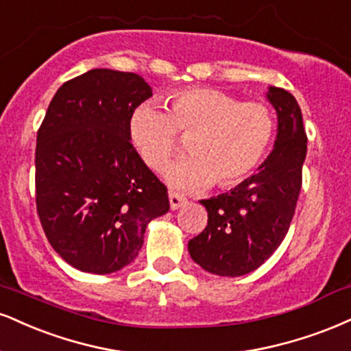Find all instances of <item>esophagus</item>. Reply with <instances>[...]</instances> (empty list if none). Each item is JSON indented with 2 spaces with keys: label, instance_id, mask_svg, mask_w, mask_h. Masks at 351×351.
Instances as JSON below:
<instances>
[{
  "label": "esophagus",
  "instance_id": "esophagus-1",
  "mask_svg": "<svg viewBox=\"0 0 351 351\" xmlns=\"http://www.w3.org/2000/svg\"><path fill=\"white\" fill-rule=\"evenodd\" d=\"M168 199H170V209H171V210L180 209L181 206L186 204V199H184L183 196H180L178 193L170 191V193H168Z\"/></svg>",
  "mask_w": 351,
  "mask_h": 351
}]
</instances>
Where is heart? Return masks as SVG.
<instances>
[{
  "label": "heart",
  "instance_id": "obj_1",
  "mask_svg": "<svg viewBox=\"0 0 351 351\" xmlns=\"http://www.w3.org/2000/svg\"><path fill=\"white\" fill-rule=\"evenodd\" d=\"M137 106L129 117V138L138 157L160 170L178 147V134L189 135L191 155L165 170L168 184L194 191L216 183L234 186L258 168L274 137V117L261 103H240L213 88H188Z\"/></svg>",
  "mask_w": 351,
  "mask_h": 351
}]
</instances>
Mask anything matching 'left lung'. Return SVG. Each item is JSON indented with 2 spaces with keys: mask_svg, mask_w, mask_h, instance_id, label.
Returning a JSON list of instances; mask_svg holds the SVG:
<instances>
[{
  "mask_svg": "<svg viewBox=\"0 0 351 351\" xmlns=\"http://www.w3.org/2000/svg\"><path fill=\"white\" fill-rule=\"evenodd\" d=\"M267 99L278 119L271 154L229 193L199 201L208 226L188 242L191 258L219 276H242L261 267L288 234L296 209L307 154L301 108L282 88L268 86Z\"/></svg>",
  "mask_w": 351,
  "mask_h": 351,
  "instance_id": "obj_1",
  "label": "left lung"
}]
</instances>
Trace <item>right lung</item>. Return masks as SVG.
<instances>
[{
    "label": "right lung",
    "mask_w": 351,
    "mask_h": 351,
    "mask_svg": "<svg viewBox=\"0 0 351 351\" xmlns=\"http://www.w3.org/2000/svg\"><path fill=\"white\" fill-rule=\"evenodd\" d=\"M152 96L141 75L95 69L63 83L37 132V213L53 250L84 273L132 263L147 223L170 209L138 157L129 117Z\"/></svg>",
    "instance_id": "right-lung-1"
}]
</instances>
